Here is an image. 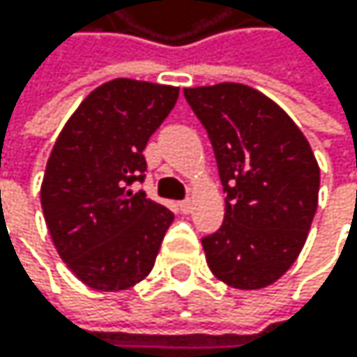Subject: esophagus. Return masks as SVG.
Returning <instances> with one entry per match:
<instances>
[{
    "instance_id": "34e87169",
    "label": "esophagus",
    "mask_w": 357,
    "mask_h": 357,
    "mask_svg": "<svg viewBox=\"0 0 357 357\" xmlns=\"http://www.w3.org/2000/svg\"><path fill=\"white\" fill-rule=\"evenodd\" d=\"M177 205H180V210H182L184 214H188V212L192 210V201H190V199H184V201H180Z\"/></svg>"
}]
</instances>
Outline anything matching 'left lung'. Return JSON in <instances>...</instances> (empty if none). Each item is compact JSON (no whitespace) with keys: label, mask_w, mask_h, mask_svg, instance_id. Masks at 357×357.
Segmentation results:
<instances>
[{"label":"left lung","mask_w":357,"mask_h":357,"mask_svg":"<svg viewBox=\"0 0 357 357\" xmlns=\"http://www.w3.org/2000/svg\"><path fill=\"white\" fill-rule=\"evenodd\" d=\"M208 130L225 197V220L201 240L212 274L236 289H261L298 259L317 212L319 167L274 100L242 83L184 89Z\"/></svg>","instance_id":"obj_1"}]
</instances>
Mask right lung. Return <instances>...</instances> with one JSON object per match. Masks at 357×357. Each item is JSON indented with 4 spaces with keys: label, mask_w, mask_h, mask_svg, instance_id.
<instances>
[{
    "label": "right lung",
    "mask_w": 357,
    "mask_h": 357,
    "mask_svg": "<svg viewBox=\"0 0 357 357\" xmlns=\"http://www.w3.org/2000/svg\"><path fill=\"white\" fill-rule=\"evenodd\" d=\"M180 89L115 79L96 87L59 132L40 201L53 244L91 289L121 291L154 268L173 212L132 192L145 180L143 149Z\"/></svg>",
    "instance_id": "right-lung-1"
}]
</instances>
